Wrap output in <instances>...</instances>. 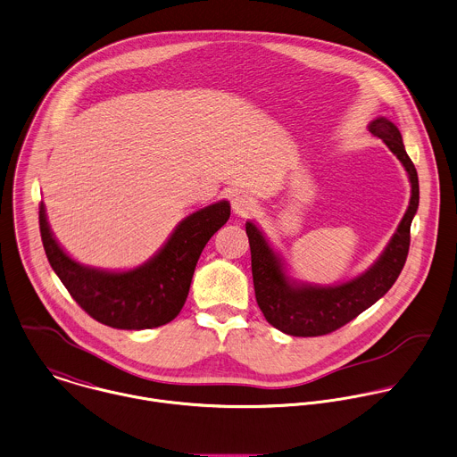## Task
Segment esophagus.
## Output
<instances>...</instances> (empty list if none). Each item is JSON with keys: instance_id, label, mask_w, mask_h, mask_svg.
I'll return each mask as SVG.
<instances>
[{"instance_id": "34e87169", "label": "esophagus", "mask_w": 457, "mask_h": 457, "mask_svg": "<svg viewBox=\"0 0 457 457\" xmlns=\"http://www.w3.org/2000/svg\"><path fill=\"white\" fill-rule=\"evenodd\" d=\"M231 206H233V212H235L237 215L245 217V215H249V213L254 210L256 203H254V199L249 197L247 194H237V195H233Z\"/></svg>"}]
</instances>
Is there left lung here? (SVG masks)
Here are the masks:
<instances>
[{"label":"left lung","mask_w":457,"mask_h":457,"mask_svg":"<svg viewBox=\"0 0 457 457\" xmlns=\"http://www.w3.org/2000/svg\"><path fill=\"white\" fill-rule=\"evenodd\" d=\"M408 170L411 183L410 206L378 262L361 276L337 287L297 285L283 270L281 260L270 249L262 231L245 224L251 245V267L256 303L276 329L292 337H322L333 333L378 303L397 281L410 251L411 220L419 210V174L408 156L399 128L386 117H378L369 126Z\"/></svg>","instance_id":"1"}]
</instances>
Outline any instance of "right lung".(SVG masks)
I'll list each match as a JSON object with an SVG mask.
<instances>
[{
	"instance_id": "1",
	"label": "right lung",
	"mask_w": 457,
	"mask_h": 457,
	"mask_svg": "<svg viewBox=\"0 0 457 457\" xmlns=\"http://www.w3.org/2000/svg\"><path fill=\"white\" fill-rule=\"evenodd\" d=\"M229 213V203L219 201L188 215L156 256L126 272L83 267L67 256L49 229L42 203L38 226L51 269L81 310L104 326L138 331L163 326L178 317L197 260L208 240L228 222Z\"/></svg>"
}]
</instances>
